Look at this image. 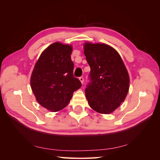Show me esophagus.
Instances as JSON below:
<instances>
[{
    "instance_id": "obj_1",
    "label": "esophagus",
    "mask_w": 160,
    "mask_h": 160,
    "mask_svg": "<svg viewBox=\"0 0 160 160\" xmlns=\"http://www.w3.org/2000/svg\"><path fill=\"white\" fill-rule=\"evenodd\" d=\"M79 80H80V81H81V83L83 84V81H84V79H83V77H79Z\"/></svg>"
}]
</instances>
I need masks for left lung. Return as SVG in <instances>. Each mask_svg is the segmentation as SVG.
Segmentation results:
<instances>
[{"label": "left lung", "instance_id": "obj_1", "mask_svg": "<svg viewBox=\"0 0 160 160\" xmlns=\"http://www.w3.org/2000/svg\"><path fill=\"white\" fill-rule=\"evenodd\" d=\"M84 54L91 68L85 89L90 107L100 113L113 112L126 98L129 77L117 51L106 44L85 42Z\"/></svg>", "mask_w": 160, "mask_h": 160}]
</instances>
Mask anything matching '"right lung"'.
I'll use <instances>...</instances> for the list:
<instances>
[{
  "label": "right lung",
  "instance_id": "right-lung-1",
  "mask_svg": "<svg viewBox=\"0 0 160 160\" xmlns=\"http://www.w3.org/2000/svg\"><path fill=\"white\" fill-rule=\"evenodd\" d=\"M71 45L52 43L43 51L34 68L31 86L38 103L51 111L65 108L73 92L81 87L73 75Z\"/></svg>",
  "mask_w": 160,
  "mask_h": 160
}]
</instances>
